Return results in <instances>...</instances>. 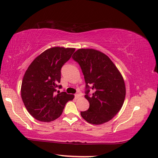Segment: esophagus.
Here are the masks:
<instances>
[{"mask_svg": "<svg viewBox=\"0 0 158 158\" xmlns=\"http://www.w3.org/2000/svg\"><path fill=\"white\" fill-rule=\"evenodd\" d=\"M80 96H81V94H79V93H77L76 94L74 95V96H75V98H79Z\"/></svg>", "mask_w": 158, "mask_h": 158, "instance_id": "esophagus-1", "label": "esophagus"}]
</instances>
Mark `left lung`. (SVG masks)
<instances>
[{"label":"left lung","instance_id":"1","mask_svg":"<svg viewBox=\"0 0 158 158\" xmlns=\"http://www.w3.org/2000/svg\"><path fill=\"white\" fill-rule=\"evenodd\" d=\"M72 58L81 67L86 82L85 98L89 108L81 112L87 122L102 124L110 121L123 106L126 88L123 77L106 54L90 48H81ZM94 91L89 94V89Z\"/></svg>","mask_w":158,"mask_h":158}]
</instances>
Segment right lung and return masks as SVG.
Wrapping results in <instances>:
<instances>
[{"mask_svg": "<svg viewBox=\"0 0 158 158\" xmlns=\"http://www.w3.org/2000/svg\"><path fill=\"white\" fill-rule=\"evenodd\" d=\"M75 48L53 47L36 57L27 69L21 86L22 101L35 119L50 122L60 116L64 106L74 95L60 92L61 68Z\"/></svg>", "mask_w": 158, "mask_h": 158, "instance_id": "right-lung-1", "label": "right lung"}]
</instances>
